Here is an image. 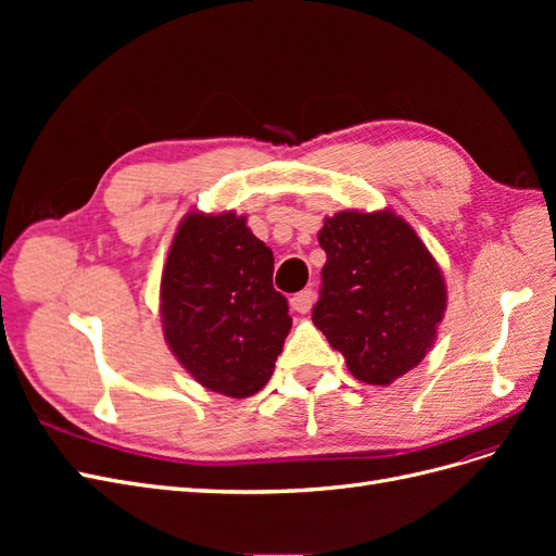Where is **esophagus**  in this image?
<instances>
[{
	"label": "esophagus",
	"instance_id": "obj_1",
	"mask_svg": "<svg viewBox=\"0 0 556 556\" xmlns=\"http://www.w3.org/2000/svg\"><path fill=\"white\" fill-rule=\"evenodd\" d=\"M290 301H292V308H294L296 313H308L311 306H313V301H315V292H313L311 288H306V290L296 292Z\"/></svg>",
	"mask_w": 556,
	"mask_h": 556
}]
</instances>
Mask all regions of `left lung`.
Wrapping results in <instances>:
<instances>
[{
	"mask_svg": "<svg viewBox=\"0 0 556 556\" xmlns=\"http://www.w3.org/2000/svg\"><path fill=\"white\" fill-rule=\"evenodd\" d=\"M327 252L313 323L350 374L390 384L425 359L447 292L439 264L392 211H341L317 233Z\"/></svg>",
	"mask_w": 556,
	"mask_h": 556,
	"instance_id": "8db88e82",
	"label": "left lung"
}]
</instances>
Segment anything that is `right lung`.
<instances>
[{
  "instance_id": "add662e5",
  "label": "right lung",
  "mask_w": 556,
  "mask_h": 556,
  "mask_svg": "<svg viewBox=\"0 0 556 556\" xmlns=\"http://www.w3.org/2000/svg\"><path fill=\"white\" fill-rule=\"evenodd\" d=\"M160 299L166 343L206 390L243 399L271 378L292 317L274 288V252L243 215H185Z\"/></svg>"
}]
</instances>
